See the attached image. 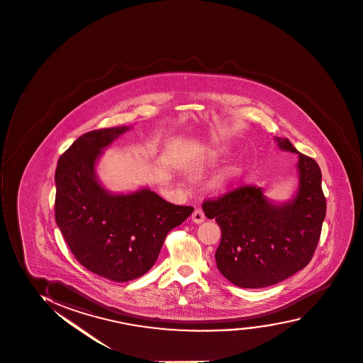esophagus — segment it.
<instances>
[{"label":"esophagus","instance_id":"obj_1","mask_svg":"<svg viewBox=\"0 0 363 363\" xmlns=\"http://www.w3.org/2000/svg\"><path fill=\"white\" fill-rule=\"evenodd\" d=\"M191 220L195 224H201V223L205 222V214L201 210H195L192 213Z\"/></svg>","mask_w":363,"mask_h":363}]
</instances>
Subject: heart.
<instances>
[{
  "label": "heart",
  "instance_id": "b5f03b06",
  "mask_svg": "<svg viewBox=\"0 0 363 363\" xmlns=\"http://www.w3.org/2000/svg\"><path fill=\"white\" fill-rule=\"evenodd\" d=\"M222 152L223 150L220 147H214L210 152L206 153V158L218 157ZM241 171H242L241 163H236V162L228 163L212 177L210 182L211 188L216 192H227L240 178Z\"/></svg>",
  "mask_w": 363,
  "mask_h": 363
}]
</instances>
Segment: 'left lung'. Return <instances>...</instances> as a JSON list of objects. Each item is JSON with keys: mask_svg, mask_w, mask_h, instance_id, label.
Listing matches in <instances>:
<instances>
[{"mask_svg": "<svg viewBox=\"0 0 363 363\" xmlns=\"http://www.w3.org/2000/svg\"><path fill=\"white\" fill-rule=\"evenodd\" d=\"M273 140L281 151L297 155L298 184L290 200L275 202L262 188L242 186L202 205L206 217L216 218L222 230L214 255L217 268L240 288L271 286L305 268L325 218L317 162L298 152L286 138Z\"/></svg>", "mask_w": 363, "mask_h": 363, "instance_id": "8db88e82", "label": "left lung"}]
</instances>
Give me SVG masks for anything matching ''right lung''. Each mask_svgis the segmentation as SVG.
<instances>
[{"mask_svg":"<svg viewBox=\"0 0 363 363\" xmlns=\"http://www.w3.org/2000/svg\"><path fill=\"white\" fill-rule=\"evenodd\" d=\"M130 129L84 134L60 157L55 174L56 223L72 254L89 271L118 283L149 272L167 234L194 211L147 186L113 192L101 183L96 167L104 150Z\"/></svg>","mask_w":363,"mask_h":363,"instance_id":"1","label":"right lung"}]
</instances>
